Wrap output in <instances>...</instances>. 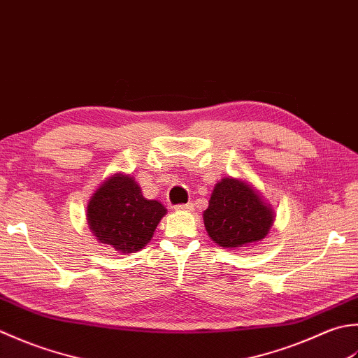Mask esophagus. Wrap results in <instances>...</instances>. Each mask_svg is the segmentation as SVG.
Segmentation results:
<instances>
[{
    "mask_svg": "<svg viewBox=\"0 0 358 358\" xmlns=\"http://www.w3.org/2000/svg\"><path fill=\"white\" fill-rule=\"evenodd\" d=\"M193 208H194V206H193L192 202H189V203H182V206L174 207V210H178V211H193Z\"/></svg>",
    "mask_w": 358,
    "mask_h": 358,
    "instance_id": "esophagus-1",
    "label": "esophagus"
}]
</instances>
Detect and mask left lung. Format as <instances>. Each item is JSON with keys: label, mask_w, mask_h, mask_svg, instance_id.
<instances>
[{"label": "left lung", "mask_w": 358, "mask_h": 358, "mask_svg": "<svg viewBox=\"0 0 358 358\" xmlns=\"http://www.w3.org/2000/svg\"><path fill=\"white\" fill-rule=\"evenodd\" d=\"M275 221L272 203L243 178H224L213 188L203 225L222 249L236 250L262 241Z\"/></svg>", "instance_id": "left-lung-1"}]
</instances>
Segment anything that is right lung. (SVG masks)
I'll return each mask as SVG.
<instances>
[{"instance_id": "obj_1", "label": "right lung", "mask_w": 358, "mask_h": 358, "mask_svg": "<svg viewBox=\"0 0 358 358\" xmlns=\"http://www.w3.org/2000/svg\"><path fill=\"white\" fill-rule=\"evenodd\" d=\"M165 215L162 203L145 198L141 185L127 173H115L101 182L86 208L92 235L123 255L143 249Z\"/></svg>"}]
</instances>
